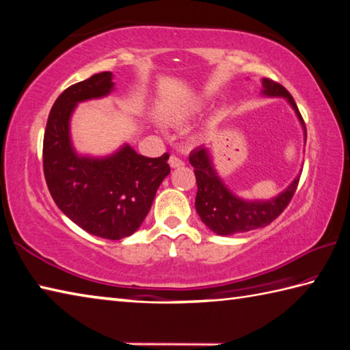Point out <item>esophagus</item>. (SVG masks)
<instances>
[{
    "mask_svg": "<svg viewBox=\"0 0 350 350\" xmlns=\"http://www.w3.org/2000/svg\"><path fill=\"white\" fill-rule=\"evenodd\" d=\"M168 163H170L171 168H180V167H183V161H182V159L177 157V156H170Z\"/></svg>",
    "mask_w": 350,
    "mask_h": 350,
    "instance_id": "34e87169",
    "label": "esophagus"
}]
</instances>
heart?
Here are the masks:
<instances>
[{
  "mask_svg": "<svg viewBox=\"0 0 350 350\" xmlns=\"http://www.w3.org/2000/svg\"><path fill=\"white\" fill-rule=\"evenodd\" d=\"M203 109L202 103H199V100H188V103L182 104L180 107H177V109L171 113V122L174 124H187L188 120H191L193 118H196L197 114H199Z\"/></svg>",
  "mask_w": 350,
  "mask_h": 350,
  "instance_id": "1",
  "label": "heart"
}]
</instances>
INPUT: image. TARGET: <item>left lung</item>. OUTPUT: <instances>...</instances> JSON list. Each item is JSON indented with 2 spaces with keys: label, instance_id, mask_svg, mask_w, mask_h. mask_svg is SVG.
Masks as SVG:
<instances>
[{
  "label": "left lung",
  "instance_id": "left-lung-1",
  "mask_svg": "<svg viewBox=\"0 0 350 350\" xmlns=\"http://www.w3.org/2000/svg\"><path fill=\"white\" fill-rule=\"evenodd\" d=\"M260 94L266 98L286 99V103L297 114L298 122L303 129L304 144H306V126L289 92L277 82L263 78ZM188 161L194 167L197 180L196 211L203 224L208 226V230L217 236H234V234L247 232L269 225L288 206L300 180V174L295 176V179L282 193L271 199H243L226 187L215 170L211 151L205 145L193 150Z\"/></svg>",
  "mask_w": 350,
  "mask_h": 350
}]
</instances>
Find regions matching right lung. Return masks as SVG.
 <instances>
[{
    "mask_svg": "<svg viewBox=\"0 0 350 350\" xmlns=\"http://www.w3.org/2000/svg\"><path fill=\"white\" fill-rule=\"evenodd\" d=\"M114 92L111 72L93 75L59 94L44 133V176L58 208L92 236L120 240L147 217L157 188L170 174L168 153L139 154L130 144L105 156L78 153L70 122L81 103Z\"/></svg>",
    "mask_w": 350,
    "mask_h": 350,
    "instance_id": "right-lung-1",
    "label": "right lung"
}]
</instances>
